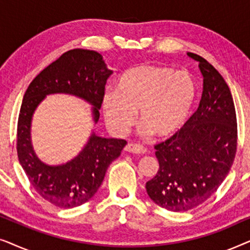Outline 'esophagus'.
Segmentation results:
<instances>
[{
	"label": "esophagus",
	"mask_w": 250,
	"mask_h": 250,
	"mask_svg": "<svg viewBox=\"0 0 250 250\" xmlns=\"http://www.w3.org/2000/svg\"><path fill=\"white\" fill-rule=\"evenodd\" d=\"M126 151L132 152V153H140V155H143V153L146 152V149L145 146H141L139 145H134V143H128L126 146Z\"/></svg>",
	"instance_id": "34e87169"
}]
</instances>
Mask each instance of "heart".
<instances>
[{
    "mask_svg": "<svg viewBox=\"0 0 250 250\" xmlns=\"http://www.w3.org/2000/svg\"><path fill=\"white\" fill-rule=\"evenodd\" d=\"M196 97V83L186 71L140 64L118 77L117 90L105 92L102 110L115 134H127L139 112L140 134L166 139L186 125Z\"/></svg>",
    "mask_w": 250,
    "mask_h": 250,
    "instance_id": "obj_1",
    "label": "heart"
}]
</instances>
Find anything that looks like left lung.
<instances>
[{
	"label": "left lung",
	"mask_w": 250,
	"mask_h": 250,
	"mask_svg": "<svg viewBox=\"0 0 250 250\" xmlns=\"http://www.w3.org/2000/svg\"><path fill=\"white\" fill-rule=\"evenodd\" d=\"M187 54L199 62L204 78L199 107L179 133L155 146L159 169L146 183L150 199L172 211L192 209L213 196L237 151V117L227 82L204 58Z\"/></svg>",
	"instance_id": "8db88e82"
}]
</instances>
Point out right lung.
Instances as JSON below:
<instances>
[{
  "instance_id": "obj_1",
  "label": "right lung",
  "mask_w": 250,
  "mask_h": 250,
  "mask_svg": "<svg viewBox=\"0 0 250 250\" xmlns=\"http://www.w3.org/2000/svg\"><path fill=\"white\" fill-rule=\"evenodd\" d=\"M114 71L100 53L67 51L43 69L23 95L17 129L19 163L41 197L60 208H74L97 193L110 164L121 156L125 140L102 138L92 132L80 153L61 165H49L37 157L32 143V121L41 102L50 94H69L92 105L94 125L100 117L104 85Z\"/></svg>"
}]
</instances>
